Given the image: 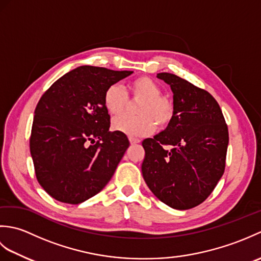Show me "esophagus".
<instances>
[{"label":"esophagus","instance_id":"34e87169","mask_svg":"<svg viewBox=\"0 0 261 261\" xmlns=\"http://www.w3.org/2000/svg\"><path fill=\"white\" fill-rule=\"evenodd\" d=\"M129 141H130L131 145H137V143L140 142L139 139H137V138H132V137L129 138Z\"/></svg>","mask_w":261,"mask_h":261}]
</instances>
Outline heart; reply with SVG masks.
Listing matches in <instances>:
<instances>
[{
    "instance_id": "1",
    "label": "heart",
    "mask_w": 261,
    "mask_h": 261,
    "mask_svg": "<svg viewBox=\"0 0 261 261\" xmlns=\"http://www.w3.org/2000/svg\"><path fill=\"white\" fill-rule=\"evenodd\" d=\"M131 101H140L137 105L138 115H120L113 119L112 127L130 137H142L152 134L158 125L166 129L175 116V104L162 95V88L148 76H139L126 85V94L118 84L109 86L104 92L103 103L110 114L124 112Z\"/></svg>"
}]
</instances>
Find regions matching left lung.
<instances>
[{
	"mask_svg": "<svg viewBox=\"0 0 261 261\" xmlns=\"http://www.w3.org/2000/svg\"><path fill=\"white\" fill-rule=\"evenodd\" d=\"M157 77L174 93L175 116L165 131L142 141V176L163 203L190 210L210 196L224 173L228 125L207 91L174 74Z\"/></svg>",
	"mask_w": 261,
	"mask_h": 261,
	"instance_id": "8db88e82",
	"label": "left lung"
}]
</instances>
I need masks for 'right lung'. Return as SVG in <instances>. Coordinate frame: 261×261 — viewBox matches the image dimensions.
Instances as JSON below:
<instances>
[{"mask_svg":"<svg viewBox=\"0 0 261 261\" xmlns=\"http://www.w3.org/2000/svg\"><path fill=\"white\" fill-rule=\"evenodd\" d=\"M134 71L81 66L42 94L35 110L30 152L39 184L59 202L80 204L112 178L130 142L111 132L107 88Z\"/></svg>","mask_w":261,"mask_h":261,"instance_id":"1","label":"right lung"}]
</instances>
